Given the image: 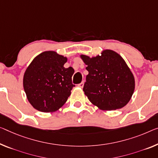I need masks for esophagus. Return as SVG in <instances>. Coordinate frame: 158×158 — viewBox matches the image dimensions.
<instances>
[{
	"label": "esophagus",
	"mask_w": 158,
	"mask_h": 158,
	"mask_svg": "<svg viewBox=\"0 0 158 158\" xmlns=\"http://www.w3.org/2000/svg\"><path fill=\"white\" fill-rule=\"evenodd\" d=\"M77 86H78L79 87H81V88H82V87H83V86H84V82H81V83L77 85Z\"/></svg>",
	"instance_id": "1"
}]
</instances>
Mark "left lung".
I'll use <instances>...</instances> for the list:
<instances>
[{"label": "left lung", "mask_w": 158, "mask_h": 158, "mask_svg": "<svg viewBox=\"0 0 158 158\" xmlns=\"http://www.w3.org/2000/svg\"><path fill=\"white\" fill-rule=\"evenodd\" d=\"M87 65L83 91L89 100L102 110H115L127 105L135 89L131 71L119 54L104 50L101 56L81 55Z\"/></svg>", "instance_id": "8db88e82"}]
</instances>
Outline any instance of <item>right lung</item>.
Here are the masks:
<instances>
[{
  "label": "right lung",
  "instance_id": "right-lung-1",
  "mask_svg": "<svg viewBox=\"0 0 158 158\" xmlns=\"http://www.w3.org/2000/svg\"><path fill=\"white\" fill-rule=\"evenodd\" d=\"M67 58L44 52L31 61L24 74L23 87L28 101L42 112L59 110L71 95L74 69L64 67Z\"/></svg>",
  "mask_w": 158,
  "mask_h": 158
}]
</instances>
